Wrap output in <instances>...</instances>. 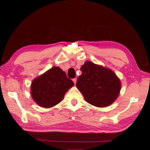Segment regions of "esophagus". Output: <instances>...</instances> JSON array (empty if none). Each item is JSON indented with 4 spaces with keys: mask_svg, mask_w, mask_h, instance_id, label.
I'll use <instances>...</instances> for the list:
<instances>
[{
    "mask_svg": "<svg viewBox=\"0 0 150 150\" xmlns=\"http://www.w3.org/2000/svg\"><path fill=\"white\" fill-rule=\"evenodd\" d=\"M72 81H73L74 83V84H76V81H77V79H76V78H74V79H72Z\"/></svg>",
    "mask_w": 150,
    "mask_h": 150,
    "instance_id": "esophagus-1",
    "label": "esophagus"
}]
</instances>
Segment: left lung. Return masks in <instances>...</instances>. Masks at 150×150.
<instances>
[{
	"instance_id": "obj_1",
	"label": "left lung",
	"mask_w": 150,
	"mask_h": 150,
	"mask_svg": "<svg viewBox=\"0 0 150 150\" xmlns=\"http://www.w3.org/2000/svg\"><path fill=\"white\" fill-rule=\"evenodd\" d=\"M82 74L76 87L86 101L98 107L111 104L120 93V81L110 69L87 61L81 67Z\"/></svg>"
}]
</instances>
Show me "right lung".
<instances>
[{
  "instance_id": "right-lung-1",
  "label": "right lung",
  "mask_w": 150,
  "mask_h": 150,
  "mask_svg": "<svg viewBox=\"0 0 150 150\" xmlns=\"http://www.w3.org/2000/svg\"><path fill=\"white\" fill-rule=\"evenodd\" d=\"M74 85L60 67H53L32 82V98L42 107H52L61 102Z\"/></svg>"
}]
</instances>
